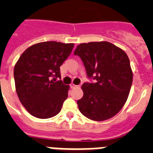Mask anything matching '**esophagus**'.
<instances>
[{"label": "esophagus", "instance_id": "34e87169", "mask_svg": "<svg viewBox=\"0 0 153 153\" xmlns=\"http://www.w3.org/2000/svg\"><path fill=\"white\" fill-rule=\"evenodd\" d=\"M76 87H78V86L74 84V83H71V84H70V88L71 89H75V88H76Z\"/></svg>", "mask_w": 153, "mask_h": 153}]
</instances>
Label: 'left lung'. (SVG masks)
<instances>
[{
	"label": "left lung",
	"mask_w": 153,
	"mask_h": 153,
	"mask_svg": "<svg viewBox=\"0 0 153 153\" xmlns=\"http://www.w3.org/2000/svg\"><path fill=\"white\" fill-rule=\"evenodd\" d=\"M86 76L95 83L82 85L83 97L77 100L81 113L94 121H103L117 114L126 101L132 83L129 57L117 46L106 41L78 45Z\"/></svg>",
	"instance_id": "left-lung-1"
}]
</instances>
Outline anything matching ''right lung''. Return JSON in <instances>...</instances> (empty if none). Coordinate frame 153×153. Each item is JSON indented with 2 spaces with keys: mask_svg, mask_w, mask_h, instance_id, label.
<instances>
[{
  "mask_svg": "<svg viewBox=\"0 0 153 153\" xmlns=\"http://www.w3.org/2000/svg\"><path fill=\"white\" fill-rule=\"evenodd\" d=\"M74 44L47 41L28 47L15 64L13 77L19 100L32 116L54 117L68 97L69 86L61 80L60 67L71 53Z\"/></svg>",
  "mask_w": 153,
  "mask_h": 153,
  "instance_id": "obj_1",
  "label": "right lung"
}]
</instances>
